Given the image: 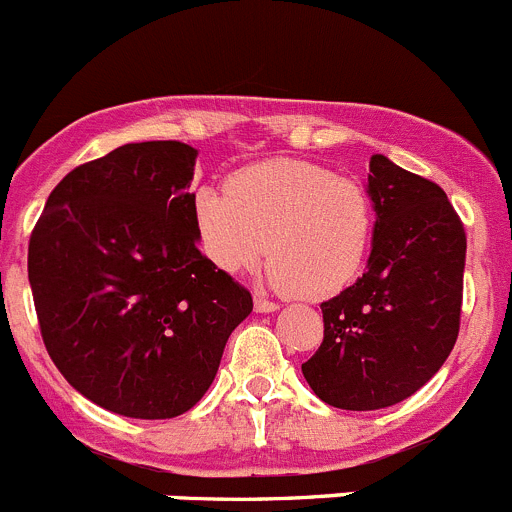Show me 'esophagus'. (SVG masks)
I'll list each match as a JSON object with an SVG mask.
<instances>
[{
  "instance_id": "obj_1",
  "label": "esophagus",
  "mask_w": 512,
  "mask_h": 512,
  "mask_svg": "<svg viewBox=\"0 0 512 512\" xmlns=\"http://www.w3.org/2000/svg\"><path fill=\"white\" fill-rule=\"evenodd\" d=\"M278 308H280V305L275 303V300H267V298H262V295H255V310H257V313H275Z\"/></svg>"
}]
</instances>
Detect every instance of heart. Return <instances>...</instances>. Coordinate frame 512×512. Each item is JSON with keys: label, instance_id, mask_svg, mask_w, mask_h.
<instances>
[{"label": "heart", "instance_id": "b5f03b06", "mask_svg": "<svg viewBox=\"0 0 512 512\" xmlns=\"http://www.w3.org/2000/svg\"><path fill=\"white\" fill-rule=\"evenodd\" d=\"M204 255L237 275L270 252L267 283L303 298L336 295L364 267L374 207L364 184L310 161L272 159L242 169L227 189L194 191Z\"/></svg>", "mask_w": 512, "mask_h": 512}]
</instances>
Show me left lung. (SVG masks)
<instances>
[{"label": "left lung", "instance_id": "8db88e82", "mask_svg": "<svg viewBox=\"0 0 512 512\" xmlns=\"http://www.w3.org/2000/svg\"><path fill=\"white\" fill-rule=\"evenodd\" d=\"M376 212L366 272L326 300L323 343L303 364L318 399L371 412L422 389L460 333L467 237L434 181L386 156L369 161Z\"/></svg>", "mask_w": 512, "mask_h": 512}]
</instances>
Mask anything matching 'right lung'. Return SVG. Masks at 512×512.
Here are the masks:
<instances>
[{
  "instance_id": "1",
  "label": "right lung",
  "mask_w": 512,
  "mask_h": 512,
  "mask_svg": "<svg viewBox=\"0 0 512 512\" xmlns=\"http://www.w3.org/2000/svg\"><path fill=\"white\" fill-rule=\"evenodd\" d=\"M197 148L126 143L70 171L30 237L32 298L47 353L108 412L171 419L212 386L250 290L199 252Z\"/></svg>"
}]
</instances>
